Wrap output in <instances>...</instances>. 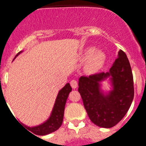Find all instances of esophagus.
Wrapping results in <instances>:
<instances>
[{"label":"esophagus","mask_w":146,"mask_h":146,"mask_svg":"<svg viewBox=\"0 0 146 146\" xmlns=\"http://www.w3.org/2000/svg\"><path fill=\"white\" fill-rule=\"evenodd\" d=\"M70 85L71 86H72V88H77V86H78V82H77V80H71L70 82Z\"/></svg>","instance_id":"obj_1"}]
</instances>
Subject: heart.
<instances>
[{
  "label": "heart",
  "instance_id": "obj_1",
  "mask_svg": "<svg viewBox=\"0 0 146 146\" xmlns=\"http://www.w3.org/2000/svg\"><path fill=\"white\" fill-rule=\"evenodd\" d=\"M83 60L86 62L85 70L88 74H94L102 69L106 60V55L101 50L96 51L95 47H90L85 50L82 55Z\"/></svg>",
  "mask_w": 146,
  "mask_h": 146
}]
</instances>
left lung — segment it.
Here are the masks:
<instances>
[{"label":"left lung","mask_w":146,"mask_h":146,"mask_svg":"<svg viewBox=\"0 0 146 146\" xmlns=\"http://www.w3.org/2000/svg\"><path fill=\"white\" fill-rule=\"evenodd\" d=\"M110 79L112 89L101 90V82ZM78 91L89 118L94 124L111 128L125 116L134 99L133 75L125 52L120 50L118 58L108 72H101L79 78Z\"/></svg>","instance_id":"obj_1"}]
</instances>
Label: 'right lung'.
Returning a JSON list of instances; mask_svg holds the SVG:
<instances>
[{"label": "right lung", "instance_id": "right-lung-1", "mask_svg": "<svg viewBox=\"0 0 146 146\" xmlns=\"http://www.w3.org/2000/svg\"><path fill=\"white\" fill-rule=\"evenodd\" d=\"M21 52L22 51L18 52L15 58H16L17 56H18ZM71 91H72V87L70 86L69 83L66 84V86L59 91L56 99H55V102L54 104L51 115L48 119L44 121L43 123L36 126H31V127L23 124V123L22 124L27 129L36 135H48V134L52 133L53 131L58 129L63 122L65 104L66 102L67 98L69 96V94Z\"/></svg>", "mask_w": 146, "mask_h": 146}]
</instances>
